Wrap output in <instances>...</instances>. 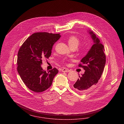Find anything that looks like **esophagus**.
<instances>
[{
  "mask_svg": "<svg viewBox=\"0 0 124 124\" xmlns=\"http://www.w3.org/2000/svg\"><path fill=\"white\" fill-rule=\"evenodd\" d=\"M62 71L63 72H69L70 71V70H69L68 69L64 68L62 70Z\"/></svg>",
  "mask_w": 124,
  "mask_h": 124,
  "instance_id": "obj_1",
  "label": "esophagus"
}]
</instances>
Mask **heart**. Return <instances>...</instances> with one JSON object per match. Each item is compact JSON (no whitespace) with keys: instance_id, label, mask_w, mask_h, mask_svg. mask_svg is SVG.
Instances as JSON below:
<instances>
[{"instance_id":"obj_1","label":"heart","mask_w":124,"mask_h":124,"mask_svg":"<svg viewBox=\"0 0 124 124\" xmlns=\"http://www.w3.org/2000/svg\"><path fill=\"white\" fill-rule=\"evenodd\" d=\"M68 43L70 48H77L79 45L80 39L79 38L75 35H71L68 38Z\"/></svg>"}]
</instances>
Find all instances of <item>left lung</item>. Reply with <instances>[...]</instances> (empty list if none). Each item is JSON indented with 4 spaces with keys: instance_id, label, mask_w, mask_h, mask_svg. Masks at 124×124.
<instances>
[{
    "instance_id": "1",
    "label": "left lung",
    "mask_w": 124,
    "mask_h": 124,
    "mask_svg": "<svg viewBox=\"0 0 124 124\" xmlns=\"http://www.w3.org/2000/svg\"><path fill=\"white\" fill-rule=\"evenodd\" d=\"M89 33L94 40V45L78 65L85 70V73L79 76V79L73 85L76 90L81 93L90 90L97 84L106 62L104 45L92 31L90 30Z\"/></svg>"
}]
</instances>
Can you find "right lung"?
Returning a JSON list of instances; mask_svg holds the SVG:
<instances>
[{
	"label": "right lung",
	"instance_id": "1",
	"mask_svg": "<svg viewBox=\"0 0 124 124\" xmlns=\"http://www.w3.org/2000/svg\"><path fill=\"white\" fill-rule=\"evenodd\" d=\"M60 34L38 32L24 42L18 53L17 71L29 89L39 93L48 89L58 70L54 68L48 72L41 66L42 59H48L54 44L60 38Z\"/></svg>",
	"mask_w": 124,
	"mask_h": 124
}]
</instances>
